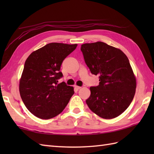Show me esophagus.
<instances>
[{
  "instance_id": "obj_1",
  "label": "esophagus",
  "mask_w": 154,
  "mask_h": 154,
  "mask_svg": "<svg viewBox=\"0 0 154 154\" xmlns=\"http://www.w3.org/2000/svg\"><path fill=\"white\" fill-rule=\"evenodd\" d=\"M81 88V87H79V86H77V85H74V89H75V90H79V89Z\"/></svg>"
}]
</instances>
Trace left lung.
Returning <instances> with one entry per match:
<instances>
[{
  "instance_id": "obj_1",
  "label": "left lung",
  "mask_w": 154,
  "mask_h": 154,
  "mask_svg": "<svg viewBox=\"0 0 154 154\" xmlns=\"http://www.w3.org/2000/svg\"><path fill=\"white\" fill-rule=\"evenodd\" d=\"M81 50L91 73L99 78V85L90 87L88 106L103 119L119 116L130 106L136 92L128 59L119 49L102 42L84 44Z\"/></svg>"
}]
</instances>
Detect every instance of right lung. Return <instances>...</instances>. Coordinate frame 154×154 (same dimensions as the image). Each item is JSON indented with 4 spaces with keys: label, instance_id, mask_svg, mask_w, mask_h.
<instances>
[{
    "label": "right lung",
    "instance_id": "right-lung-1",
    "mask_svg": "<svg viewBox=\"0 0 154 154\" xmlns=\"http://www.w3.org/2000/svg\"><path fill=\"white\" fill-rule=\"evenodd\" d=\"M77 44L50 43L29 55L26 60L19 91L23 103L34 115L50 119L60 114L74 94L73 87L65 82L62 62L77 48Z\"/></svg>",
    "mask_w": 154,
    "mask_h": 154
}]
</instances>
